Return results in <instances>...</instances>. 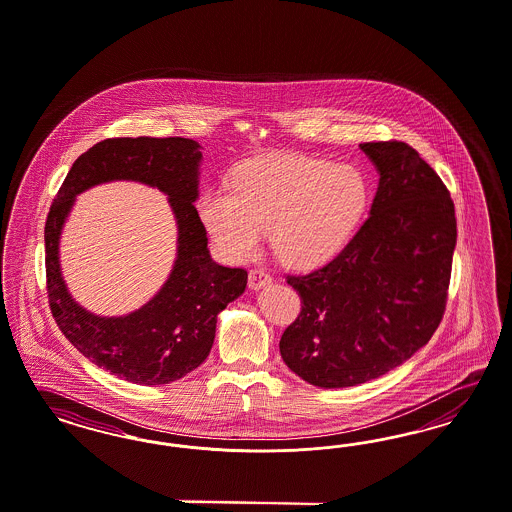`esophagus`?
I'll list each match as a JSON object with an SVG mask.
<instances>
[{
  "label": "esophagus",
  "mask_w": 512,
  "mask_h": 512,
  "mask_svg": "<svg viewBox=\"0 0 512 512\" xmlns=\"http://www.w3.org/2000/svg\"><path fill=\"white\" fill-rule=\"evenodd\" d=\"M271 275L264 271V269H252L250 271V275H248V286L252 288V290H260V288H264V286H269L271 284Z\"/></svg>",
  "instance_id": "1"
}]
</instances>
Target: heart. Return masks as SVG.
<instances>
[{"mask_svg":"<svg viewBox=\"0 0 512 512\" xmlns=\"http://www.w3.org/2000/svg\"><path fill=\"white\" fill-rule=\"evenodd\" d=\"M359 169L298 153L254 159L233 172L231 190L203 191L197 210L229 260H247L264 241L294 269L332 262L351 243L368 209Z\"/></svg>","mask_w":512,"mask_h":512,"instance_id":"heart-1","label":"heart"}]
</instances>
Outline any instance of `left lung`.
I'll return each instance as SVG.
<instances>
[{"label":"left lung","instance_id":"obj_1","mask_svg":"<svg viewBox=\"0 0 512 512\" xmlns=\"http://www.w3.org/2000/svg\"><path fill=\"white\" fill-rule=\"evenodd\" d=\"M379 174L370 216L332 262L286 277L302 298L279 343L311 385L341 389L410 359L442 321L457 229L450 191L404 142H366Z\"/></svg>","mask_w":512,"mask_h":512}]
</instances>
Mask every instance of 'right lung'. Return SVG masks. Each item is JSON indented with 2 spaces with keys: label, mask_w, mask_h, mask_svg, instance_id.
<instances>
[{
  "label": "right lung",
  "mask_w": 512,
  "mask_h": 512,
  "mask_svg": "<svg viewBox=\"0 0 512 512\" xmlns=\"http://www.w3.org/2000/svg\"><path fill=\"white\" fill-rule=\"evenodd\" d=\"M201 146L191 138H108L79 155L45 224L47 292L58 328L77 351L117 378L163 385L184 378L209 357L218 313L247 288V271L210 258L199 197ZM115 179L140 181L170 195L179 239L168 281L150 303L121 318L81 308L59 269V235L79 192Z\"/></svg>",
  "instance_id": "right-lung-1"
}]
</instances>
